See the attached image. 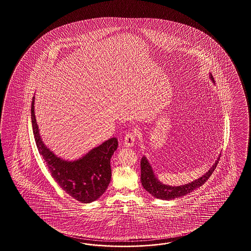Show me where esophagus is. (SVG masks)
I'll return each instance as SVG.
<instances>
[{
    "mask_svg": "<svg viewBox=\"0 0 251 251\" xmlns=\"http://www.w3.org/2000/svg\"><path fill=\"white\" fill-rule=\"evenodd\" d=\"M135 140H136V133L135 132H129L124 137V145L127 148L133 147Z\"/></svg>",
    "mask_w": 251,
    "mask_h": 251,
    "instance_id": "34e87169",
    "label": "esophagus"
}]
</instances>
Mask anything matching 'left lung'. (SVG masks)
I'll use <instances>...</instances> for the list:
<instances>
[{"label": "left lung", "instance_id": "8db88e82", "mask_svg": "<svg viewBox=\"0 0 251 251\" xmlns=\"http://www.w3.org/2000/svg\"><path fill=\"white\" fill-rule=\"evenodd\" d=\"M211 80H214V78L211 76ZM221 156L218 158V160L214 163V165L211 167L206 174H204L200 178L196 180L192 181L189 184H185L182 186L177 187H172L169 185H164L161 182L158 180L156 176L154 175V172L152 170V167L146 157H143L141 160V182L144 187V189L151 193L152 196L155 198L161 199V200H172L178 197L185 196L188 193H191V191L201 187L204 182L210 177L212 173L216 169Z\"/></svg>", "mask_w": 251, "mask_h": 251}]
</instances>
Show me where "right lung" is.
Returning a JSON list of instances; mask_svg holds the SVG:
<instances>
[{
    "label": "right lung",
    "mask_w": 251,
    "mask_h": 251,
    "mask_svg": "<svg viewBox=\"0 0 251 251\" xmlns=\"http://www.w3.org/2000/svg\"><path fill=\"white\" fill-rule=\"evenodd\" d=\"M30 112L37 149L54 180L71 197L81 202L89 203L100 198L110 183V159L118 148V139L113 137L103 142L76 161H65L57 157L41 139L34 115V96Z\"/></svg>",
    "instance_id": "add662e5"
}]
</instances>
